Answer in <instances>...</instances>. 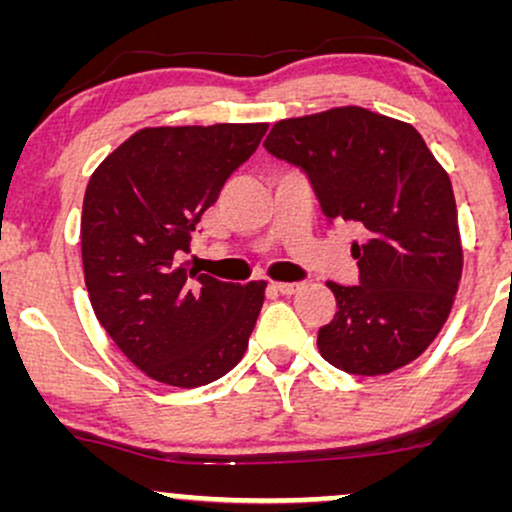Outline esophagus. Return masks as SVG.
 <instances>
[{
    "label": "esophagus",
    "instance_id": "1",
    "mask_svg": "<svg viewBox=\"0 0 512 512\" xmlns=\"http://www.w3.org/2000/svg\"><path fill=\"white\" fill-rule=\"evenodd\" d=\"M272 289L276 293H281V296H291V293H296L298 289H301V284H286V281H274Z\"/></svg>",
    "mask_w": 512,
    "mask_h": 512
}]
</instances>
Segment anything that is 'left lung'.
Segmentation results:
<instances>
[{"instance_id":"8db88e82","label":"left lung","mask_w":512,"mask_h":512,"mask_svg":"<svg viewBox=\"0 0 512 512\" xmlns=\"http://www.w3.org/2000/svg\"><path fill=\"white\" fill-rule=\"evenodd\" d=\"M264 149L308 175L327 219L361 223L358 284L327 281L337 313L317 332L334 368L387 375L431 346L462 279L457 207L445 168L407 122L358 105L276 122Z\"/></svg>"}]
</instances>
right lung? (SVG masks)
I'll return each mask as SVG.
<instances>
[{"mask_svg": "<svg viewBox=\"0 0 512 512\" xmlns=\"http://www.w3.org/2000/svg\"><path fill=\"white\" fill-rule=\"evenodd\" d=\"M267 122L144 127L93 170L81 260L93 313L144 375L173 387L219 380L243 358L267 281L226 284L180 260Z\"/></svg>", "mask_w": 512, "mask_h": 512, "instance_id": "add662e5", "label": "right lung"}]
</instances>
